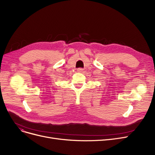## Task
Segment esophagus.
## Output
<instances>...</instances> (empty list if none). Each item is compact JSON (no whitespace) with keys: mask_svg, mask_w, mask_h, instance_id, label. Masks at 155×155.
Instances as JSON below:
<instances>
[{"mask_svg":"<svg viewBox=\"0 0 155 155\" xmlns=\"http://www.w3.org/2000/svg\"><path fill=\"white\" fill-rule=\"evenodd\" d=\"M83 70H83L82 68H79L77 69V71H78V72H82Z\"/></svg>","mask_w":155,"mask_h":155,"instance_id":"obj_1","label":"esophagus"}]
</instances>
